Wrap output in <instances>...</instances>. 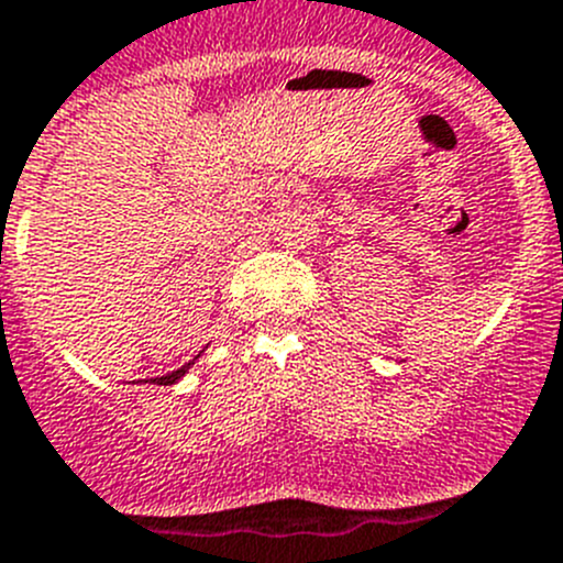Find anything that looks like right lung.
Here are the masks:
<instances>
[{
  "instance_id": "obj_1",
  "label": "right lung",
  "mask_w": 563,
  "mask_h": 563,
  "mask_svg": "<svg viewBox=\"0 0 563 563\" xmlns=\"http://www.w3.org/2000/svg\"><path fill=\"white\" fill-rule=\"evenodd\" d=\"M191 364H194V361H191ZM191 364L180 366V369L169 372V375H163V377H152V383H157V386H172V383H177V380H180L183 375H186L188 369H191Z\"/></svg>"
}]
</instances>
